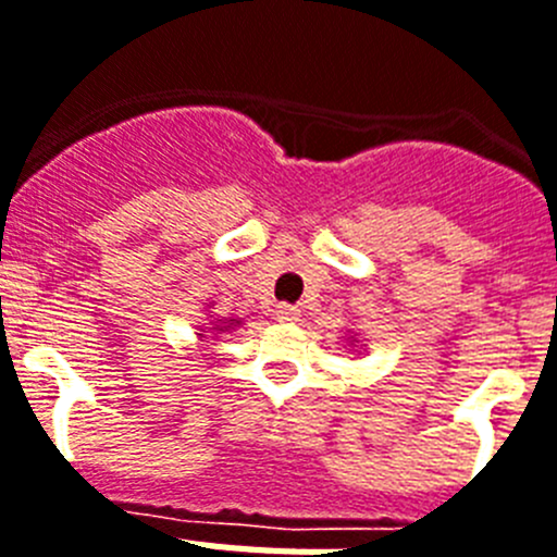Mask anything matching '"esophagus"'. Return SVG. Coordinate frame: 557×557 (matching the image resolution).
Returning <instances> with one entry per match:
<instances>
[{"label": "esophagus", "instance_id": "1", "mask_svg": "<svg viewBox=\"0 0 557 557\" xmlns=\"http://www.w3.org/2000/svg\"><path fill=\"white\" fill-rule=\"evenodd\" d=\"M298 318H301V309L293 307V304H278L275 307V321L278 323H298Z\"/></svg>", "mask_w": 557, "mask_h": 557}]
</instances>
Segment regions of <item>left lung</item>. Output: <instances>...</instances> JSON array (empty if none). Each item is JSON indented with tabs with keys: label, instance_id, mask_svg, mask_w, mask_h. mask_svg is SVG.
<instances>
[{
	"label": "left lung",
	"instance_id": "8db88e82",
	"mask_svg": "<svg viewBox=\"0 0 557 557\" xmlns=\"http://www.w3.org/2000/svg\"><path fill=\"white\" fill-rule=\"evenodd\" d=\"M346 346L348 348H359V346H362V339H359V334H354L351 329H348V334H346Z\"/></svg>",
	"mask_w": 557,
	"mask_h": 557
}]
</instances>
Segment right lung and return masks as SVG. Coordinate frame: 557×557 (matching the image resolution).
Here are the masks:
<instances>
[{"label": "right lung", "mask_w": 557, "mask_h": 557, "mask_svg": "<svg viewBox=\"0 0 557 557\" xmlns=\"http://www.w3.org/2000/svg\"><path fill=\"white\" fill-rule=\"evenodd\" d=\"M214 309V301H209V307L203 309L206 314H209V321L200 323L198 326V343L200 348L206 346V343H211V346H218V337L220 334H228V332H236V329L243 326L245 321H239V318H218V314L211 312Z\"/></svg>", "instance_id": "1"}]
</instances>
